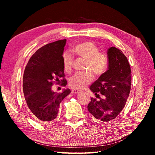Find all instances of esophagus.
Instances as JSON below:
<instances>
[{
    "instance_id": "1",
    "label": "esophagus",
    "mask_w": 155,
    "mask_h": 155,
    "mask_svg": "<svg viewBox=\"0 0 155 155\" xmlns=\"http://www.w3.org/2000/svg\"><path fill=\"white\" fill-rule=\"evenodd\" d=\"M72 91L73 93H75V94H79L81 92V91L79 90H77V89H74V90H72Z\"/></svg>"
}]
</instances>
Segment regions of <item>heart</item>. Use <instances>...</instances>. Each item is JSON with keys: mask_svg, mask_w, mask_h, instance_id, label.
<instances>
[{"mask_svg": "<svg viewBox=\"0 0 155 155\" xmlns=\"http://www.w3.org/2000/svg\"><path fill=\"white\" fill-rule=\"evenodd\" d=\"M72 52L78 57L86 59L85 69L91 70L94 74L100 76L105 72L109 63L108 57L93 41H84L78 44L72 48ZM63 65L67 72L72 70L73 57L68 52H65L62 56ZM93 79V74L90 71L76 73L70 78V85L72 87L81 90L85 88Z\"/></svg>", "mask_w": 155, "mask_h": 155, "instance_id": "b5f03b06", "label": "heart"}]
</instances>
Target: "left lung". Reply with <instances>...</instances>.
<instances>
[{
    "label": "left lung",
    "mask_w": 155,
    "mask_h": 155,
    "mask_svg": "<svg viewBox=\"0 0 155 155\" xmlns=\"http://www.w3.org/2000/svg\"><path fill=\"white\" fill-rule=\"evenodd\" d=\"M109 63L107 70L91 84L90 90L100 100L91 98L87 109L96 121L107 122L115 119L122 111L129 96L131 70L123 52L115 47L107 50Z\"/></svg>",
    "instance_id": "obj_1"
}]
</instances>
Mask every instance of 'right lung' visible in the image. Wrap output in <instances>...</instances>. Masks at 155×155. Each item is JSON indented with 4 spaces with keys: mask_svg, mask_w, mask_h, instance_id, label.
I'll return each instance as SVG.
<instances>
[{
    "mask_svg": "<svg viewBox=\"0 0 155 155\" xmlns=\"http://www.w3.org/2000/svg\"><path fill=\"white\" fill-rule=\"evenodd\" d=\"M66 40L46 44L38 49L28 61L23 75V92L27 106L35 119L51 122L58 114L59 104L71 91L64 89L61 93L52 90V82L64 77L62 56ZM61 85H67L61 80Z\"/></svg>",
    "mask_w": 155,
    "mask_h": 155,
    "instance_id": "add662e5",
    "label": "right lung"
}]
</instances>
